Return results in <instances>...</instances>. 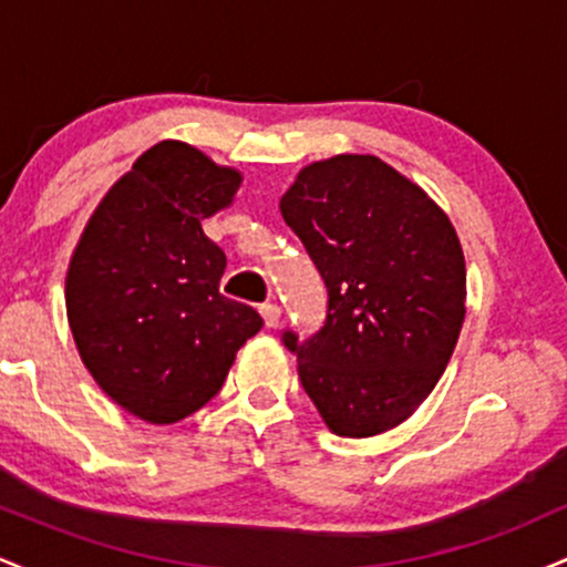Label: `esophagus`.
<instances>
[{
    "label": "esophagus",
    "mask_w": 567,
    "mask_h": 567,
    "mask_svg": "<svg viewBox=\"0 0 567 567\" xmlns=\"http://www.w3.org/2000/svg\"><path fill=\"white\" fill-rule=\"evenodd\" d=\"M279 315H282V311H279L277 303H266V306H261V317H264L266 328H275V324L279 322Z\"/></svg>",
    "instance_id": "esophagus-1"
}]
</instances>
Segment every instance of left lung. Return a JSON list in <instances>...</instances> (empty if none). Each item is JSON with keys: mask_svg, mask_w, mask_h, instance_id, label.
<instances>
[{"mask_svg": "<svg viewBox=\"0 0 567 567\" xmlns=\"http://www.w3.org/2000/svg\"><path fill=\"white\" fill-rule=\"evenodd\" d=\"M279 213L328 288L315 336L282 330L298 379L341 437H373L426 400L464 324L466 264L445 213L370 154L298 173Z\"/></svg>", "mask_w": 567, "mask_h": 567, "instance_id": "8db88e82", "label": "left lung"}]
</instances>
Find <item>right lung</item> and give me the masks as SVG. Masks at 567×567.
<instances>
[{
  "label": "right lung",
  "instance_id": "obj_1",
  "mask_svg": "<svg viewBox=\"0 0 567 567\" xmlns=\"http://www.w3.org/2000/svg\"><path fill=\"white\" fill-rule=\"evenodd\" d=\"M239 173L162 141L135 159L90 218L66 275L82 362L116 405L175 424L213 400L264 320L218 292L226 256L202 220L226 207Z\"/></svg>",
  "mask_w": 567,
  "mask_h": 567
}]
</instances>
